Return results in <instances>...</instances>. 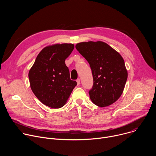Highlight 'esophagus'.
I'll list each match as a JSON object with an SVG mask.
<instances>
[{
  "instance_id": "1",
  "label": "esophagus",
  "mask_w": 156,
  "mask_h": 156,
  "mask_svg": "<svg viewBox=\"0 0 156 156\" xmlns=\"http://www.w3.org/2000/svg\"><path fill=\"white\" fill-rule=\"evenodd\" d=\"M76 82H77L78 85H79V84H80V78H78V79L76 80Z\"/></svg>"
}]
</instances>
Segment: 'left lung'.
I'll return each instance as SVG.
<instances>
[{
	"instance_id": "1",
	"label": "left lung",
	"mask_w": 156,
	"mask_h": 156,
	"mask_svg": "<svg viewBox=\"0 0 156 156\" xmlns=\"http://www.w3.org/2000/svg\"><path fill=\"white\" fill-rule=\"evenodd\" d=\"M75 48L92 71L93 86L89 91L91 101L101 107L114 103L122 95L128 78L122 57L102 41L80 42Z\"/></svg>"
}]
</instances>
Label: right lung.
<instances>
[{
    "instance_id": "1",
    "label": "right lung",
    "mask_w": 156,
    "mask_h": 156,
    "mask_svg": "<svg viewBox=\"0 0 156 156\" xmlns=\"http://www.w3.org/2000/svg\"><path fill=\"white\" fill-rule=\"evenodd\" d=\"M73 49V44L66 43L44 48L30 70L31 90L46 106L53 108L63 107L77 84L70 79L65 63Z\"/></svg>"
}]
</instances>
